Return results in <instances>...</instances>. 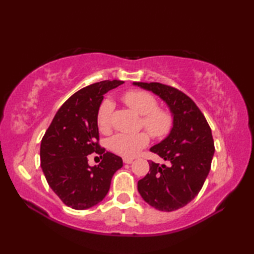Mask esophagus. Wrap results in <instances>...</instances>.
<instances>
[{
    "instance_id": "esophagus-1",
    "label": "esophagus",
    "mask_w": 254,
    "mask_h": 254,
    "mask_svg": "<svg viewBox=\"0 0 254 254\" xmlns=\"http://www.w3.org/2000/svg\"><path fill=\"white\" fill-rule=\"evenodd\" d=\"M123 163L124 164H132L133 158H123Z\"/></svg>"
}]
</instances>
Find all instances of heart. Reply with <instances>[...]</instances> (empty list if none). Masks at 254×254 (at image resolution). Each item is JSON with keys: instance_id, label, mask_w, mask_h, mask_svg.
Listing matches in <instances>:
<instances>
[{"instance_id": "1", "label": "heart", "mask_w": 254, "mask_h": 254, "mask_svg": "<svg viewBox=\"0 0 254 254\" xmlns=\"http://www.w3.org/2000/svg\"><path fill=\"white\" fill-rule=\"evenodd\" d=\"M122 100L130 109L142 117V127H144L150 136L154 138H164L171 132L175 124L172 113L163 108H158L156 97L145 90H127L122 96ZM113 102L104 99L97 109L96 122L101 132L111 130V117L113 112ZM149 136L146 132L120 133L113 136L109 142V147L113 153L126 158L135 157L138 152L147 146Z\"/></svg>"}]
</instances>
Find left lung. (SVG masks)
<instances>
[{
  "label": "left lung",
  "mask_w": 254,
  "mask_h": 254,
  "mask_svg": "<svg viewBox=\"0 0 254 254\" xmlns=\"http://www.w3.org/2000/svg\"><path fill=\"white\" fill-rule=\"evenodd\" d=\"M133 84L158 95L174 115L169 135L150 148L169 165L148 160L149 172L137 182L145 202L158 210L172 212L186 206L201 191L215 152L212 131L195 102L181 90L160 83Z\"/></svg>",
  "instance_id": "left-lung-1"
}]
</instances>
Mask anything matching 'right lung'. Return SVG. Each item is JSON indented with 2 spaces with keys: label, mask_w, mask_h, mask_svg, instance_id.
<instances>
[{
  "label": "right lung",
  "mask_w": 254,
  "mask_h": 254,
  "mask_svg": "<svg viewBox=\"0 0 254 254\" xmlns=\"http://www.w3.org/2000/svg\"><path fill=\"white\" fill-rule=\"evenodd\" d=\"M123 80H102L82 88L64 102L56 113L40 145V165L48 185L61 201L74 209H86L107 195L122 158L105 152L99 145L96 113L104 95ZM91 152L103 158L90 167Z\"/></svg>",
  "instance_id": "add662e5"
}]
</instances>
